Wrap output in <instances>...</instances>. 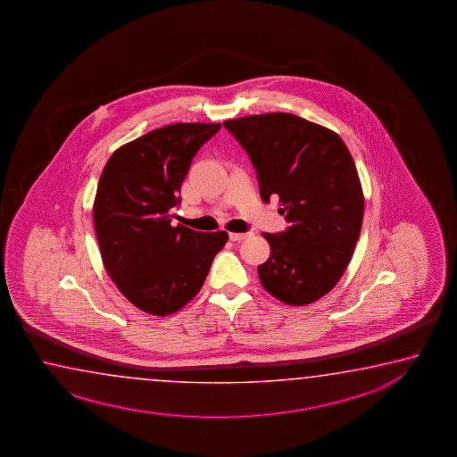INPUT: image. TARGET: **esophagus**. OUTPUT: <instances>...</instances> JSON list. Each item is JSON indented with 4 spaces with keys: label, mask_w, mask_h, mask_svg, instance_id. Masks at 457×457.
Returning <instances> with one entry per match:
<instances>
[{
    "label": "esophagus",
    "mask_w": 457,
    "mask_h": 457,
    "mask_svg": "<svg viewBox=\"0 0 457 457\" xmlns=\"http://www.w3.org/2000/svg\"><path fill=\"white\" fill-rule=\"evenodd\" d=\"M249 233H228V238L232 241H241L248 238Z\"/></svg>",
    "instance_id": "esophagus-1"
}]
</instances>
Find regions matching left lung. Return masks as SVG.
I'll return each mask as SVG.
<instances>
[{
  "instance_id": "8db88e82",
  "label": "left lung",
  "mask_w": 457,
  "mask_h": 457,
  "mask_svg": "<svg viewBox=\"0 0 457 457\" xmlns=\"http://www.w3.org/2000/svg\"><path fill=\"white\" fill-rule=\"evenodd\" d=\"M258 172L261 198L278 196L290 227L264 233L270 256L258 266L267 293L290 306L316 303L345 274L364 217V193L345 141L288 112L225 120Z\"/></svg>"
}]
</instances>
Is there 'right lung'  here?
<instances>
[{"mask_svg": "<svg viewBox=\"0 0 457 457\" xmlns=\"http://www.w3.org/2000/svg\"><path fill=\"white\" fill-rule=\"evenodd\" d=\"M220 124L166 125L125 143L101 172L93 220L111 280L143 312L166 317L198 295L224 230L172 225L191 159Z\"/></svg>", "mask_w": 457, "mask_h": 457, "instance_id": "right-lung-1", "label": "right lung"}]
</instances>
